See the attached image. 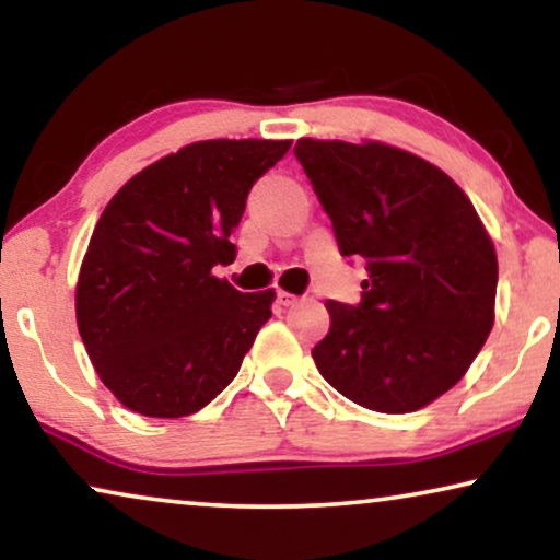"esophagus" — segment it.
<instances>
[{"label":"esophagus","mask_w":560,"mask_h":560,"mask_svg":"<svg viewBox=\"0 0 560 560\" xmlns=\"http://www.w3.org/2000/svg\"><path fill=\"white\" fill-rule=\"evenodd\" d=\"M275 301H278V305H282V308H290V305L298 303V295L285 293V290H278V295H275Z\"/></svg>","instance_id":"1"}]
</instances>
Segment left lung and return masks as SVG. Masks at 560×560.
<instances>
[{"mask_svg": "<svg viewBox=\"0 0 560 560\" xmlns=\"http://www.w3.org/2000/svg\"><path fill=\"white\" fill-rule=\"evenodd\" d=\"M343 257H364L362 301H326L320 377L351 402L412 412L448 393L494 324L497 255L446 173L380 142L298 140Z\"/></svg>", "mask_w": 560, "mask_h": 560, "instance_id": "obj_1", "label": "left lung"}]
</instances>
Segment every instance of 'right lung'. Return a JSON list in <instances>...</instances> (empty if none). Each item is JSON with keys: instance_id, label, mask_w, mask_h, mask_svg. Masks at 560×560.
<instances>
[{"instance_id": "right-lung-1", "label": "right lung", "mask_w": 560, "mask_h": 560, "mask_svg": "<svg viewBox=\"0 0 560 560\" xmlns=\"http://www.w3.org/2000/svg\"><path fill=\"white\" fill-rule=\"evenodd\" d=\"M288 150V140L188 144L137 173L104 209L75 318L91 364L125 408L183 418L236 377L275 293H240L211 270L234 262L229 236L249 190Z\"/></svg>"}]
</instances>
